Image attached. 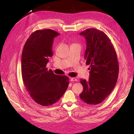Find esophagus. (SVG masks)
Returning a JSON list of instances; mask_svg holds the SVG:
<instances>
[{"mask_svg": "<svg viewBox=\"0 0 134 134\" xmlns=\"http://www.w3.org/2000/svg\"><path fill=\"white\" fill-rule=\"evenodd\" d=\"M71 81H77V79L75 78H70Z\"/></svg>", "mask_w": 134, "mask_h": 134, "instance_id": "esophagus-1", "label": "esophagus"}]
</instances>
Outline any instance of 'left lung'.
Instances as JSON below:
<instances>
[{
	"label": "left lung",
	"instance_id": "left-lung-1",
	"mask_svg": "<svg viewBox=\"0 0 134 134\" xmlns=\"http://www.w3.org/2000/svg\"><path fill=\"white\" fill-rule=\"evenodd\" d=\"M80 35L86 40L85 59L90 71L89 80L81 79L83 90L79 97L88 104L97 105L110 94L117 82V55L110 40L102 31L91 28Z\"/></svg>",
	"mask_w": 134,
	"mask_h": 134
}]
</instances>
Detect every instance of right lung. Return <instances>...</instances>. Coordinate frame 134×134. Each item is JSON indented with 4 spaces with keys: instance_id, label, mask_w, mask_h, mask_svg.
I'll list each match as a JSON object with an SVG mask.
<instances>
[{
    "instance_id": "add662e5",
    "label": "right lung",
    "mask_w": 134,
    "mask_h": 134,
    "mask_svg": "<svg viewBox=\"0 0 134 134\" xmlns=\"http://www.w3.org/2000/svg\"><path fill=\"white\" fill-rule=\"evenodd\" d=\"M59 33L51 29L38 30L25 42L21 56L22 80L36 103L48 107L56 103L66 91L69 78L55 75L46 67L53 56V39Z\"/></svg>"
}]
</instances>
